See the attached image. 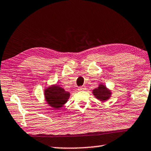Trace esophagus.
I'll list each match as a JSON object with an SVG mask.
<instances>
[{
  "mask_svg": "<svg viewBox=\"0 0 151 151\" xmlns=\"http://www.w3.org/2000/svg\"><path fill=\"white\" fill-rule=\"evenodd\" d=\"M78 91H84V90H85V87H78Z\"/></svg>",
  "mask_w": 151,
  "mask_h": 151,
  "instance_id": "34e87169",
  "label": "esophagus"
}]
</instances>
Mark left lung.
I'll return each instance as SVG.
<instances>
[{"label": "left lung", "instance_id": "8db88e82", "mask_svg": "<svg viewBox=\"0 0 151 151\" xmlns=\"http://www.w3.org/2000/svg\"><path fill=\"white\" fill-rule=\"evenodd\" d=\"M93 94L96 98L100 100L102 102L109 100L111 96V92L104 85L100 84L98 88L93 90Z\"/></svg>", "mask_w": 151, "mask_h": 151}]
</instances>
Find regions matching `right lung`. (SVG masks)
Instances as JSON below:
<instances>
[{
    "label": "right lung",
    "mask_w": 151,
    "mask_h": 151,
    "mask_svg": "<svg viewBox=\"0 0 151 151\" xmlns=\"http://www.w3.org/2000/svg\"><path fill=\"white\" fill-rule=\"evenodd\" d=\"M45 98L47 104L53 109H59L67 102L70 97V93L60 87L52 85L45 90Z\"/></svg>",
    "instance_id": "obj_1"
}]
</instances>
